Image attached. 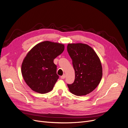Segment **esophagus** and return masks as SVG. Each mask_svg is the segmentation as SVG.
Segmentation results:
<instances>
[{"label": "esophagus", "mask_w": 128, "mask_h": 128, "mask_svg": "<svg viewBox=\"0 0 128 128\" xmlns=\"http://www.w3.org/2000/svg\"><path fill=\"white\" fill-rule=\"evenodd\" d=\"M60 78H61V79H65V74H64V75H63L61 77H60Z\"/></svg>", "instance_id": "obj_1"}]
</instances>
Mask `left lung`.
I'll list each match as a JSON object with an SVG mask.
<instances>
[{
    "instance_id": "obj_1",
    "label": "left lung",
    "mask_w": 128,
    "mask_h": 128,
    "mask_svg": "<svg viewBox=\"0 0 128 128\" xmlns=\"http://www.w3.org/2000/svg\"><path fill=\"white\" fill-rule=\"evenodd\" d=\"M71 58L75 78L72 84H68L71 93L77 96H85L94 90L102 77L100 60L91 46L78 43L69 44L67 47Z\"/></svg>"
}]
</instances>
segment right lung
Instances as JSON below:
<instances>
[{"label": "right lung", "mask_w": 128, "mask_h": 128, "mask_svg": "<svg viewBox=\"0 0 128 128\" xmlns=\"http://www.w3.org/2000/svg\"><path fill=\"white\" fill-rule=\"evenodd\" d=\"M64 50L63 44L45 41L34 46L27 54L21 72L25 82L34 91H51L58 78L53 60Z\"/></svg>", "instance_id": "add662e5"}]
</instances>
